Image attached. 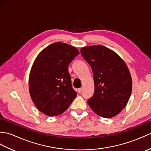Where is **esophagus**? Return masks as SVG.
Wrapping results in <instances>:
<instances>
[{"label":"esophagus","instance_id":"esophagus-1","mask_svg":"<svg viewBox=\"0 0 151 151\" xmlns=\"http://www.w3.org/2000/svg\"><path fill=\"white\" fill-rule=\"evenodd\" d=\"M82 91V88H78V92L80 93H81Z\"/></svg>","mask_w":151,"mask_h":151}]
</instances>
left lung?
<instances>
[{
	"instance_id": "obj_1",
	"label": "left lung",
	"mask_w": 151,
	"mask_h": 151,
	"mask_svg": "<svg viewBox=\"0 0 151 151\" xmlns=\"http://www.w3.org/2000/svg\"><path fill=\"white\" fill-rule=\"evenodd\" d=\"M81 52L93 73L95 90L88 101L89 107L102 117L118 115L132 93V77L126 63L116 52L102 45L82 47Z\"/></svg>"
}]
</instances>
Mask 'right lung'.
Listing matches in <instances>:
<instances>
[{
    "label": "right lung",
    "mask_w": 151,
    "mask_h": 151,
    "mask_svg": "<svg viewBox=\"0 0 151 151\" xmlns=\"http://www.w3.org/2000/svg\"><path fill=\"white\" fill-rule=\"evenodd\" d=\"M78 54L76 47L56 42L45 48L35 59L28 88L34 104L46 115L62 114L76 98L68 66Z\"/></svg>",
    "instance_id": "obj_1"
}]
</instances>
